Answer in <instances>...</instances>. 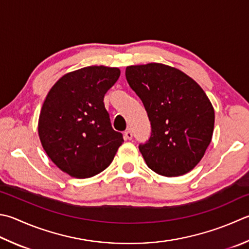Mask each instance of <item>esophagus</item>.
Segmentation results:
<instances>
[{"label":"esophagus","instance_id":"esophagus-1","mask_svg":"<svg viewBox=\"0 0 249 249\" xmlns=\"http://www.w3.org/2000/svg\"><path fill=\"white\" fill-rule=\"evenodd\" d=\"M132 137H133L132 132H131L130 130H126L125 132H124V139L125 140H131V139H132Z\"/></svg>","mask_w":249,"mask_h":249}]
</instances>
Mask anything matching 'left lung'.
Listing matches in <instances>:
<instances>
[{"label":"left lung","instance_id":"obj_1","mask_svg":"<svg viewBox=\"0 0 249 249\" xmlns=\"http://www.w3.org/2000/svg\"><path fill=\"white\" fill-rule=\"evenodd\" d=\"M125 78L151 121V138L139 145L148 168L165 177L191 171L213 132L214 110L203 89L181 70L158 63L126 67Z\"/></svg>","mask_w":249,"mask_h":249}]
</instances>
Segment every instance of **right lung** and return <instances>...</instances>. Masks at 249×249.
I'll list each match as a JSON object with an SVG mask.
<instances>
[{
    "label": "right lung",
    "instance_id": "add662e5",
    "mask_svg": "<svg viewBox=\"0 0 249 249\" xmlns=\"http://www.w3.org/2000/svg\"><path fill=\"white\" fill-rule=\"evenodd\" d=\"M119 76L118 68L84 67L65 74L46 95L37 124L40 141L51 160L69 176L86 179L105 170L123 144L104 105Z\"/></svg>",
    "mask_w": 249,
    "mask_h": 249
}]
</instances>
